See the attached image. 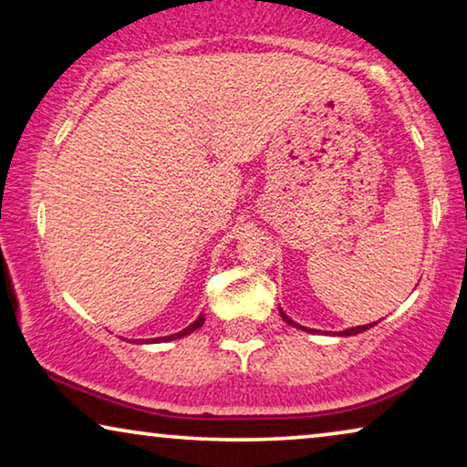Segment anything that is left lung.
Wrapping results in <instances>:
<instances>
[{
    "label": "left lung",
    "instance_id": "1",
    "mask_svg": "<svg viewBox=\"0 0 467 467\" xmlns=\"http://www.w3.org/2000/svg\"><path fill=\"white\" fill-rule=\"evenodd\" d=\"M279 315H282V319L285 321V324H290V326H294V327H298V329H305V332H311V334H317L319 329H308V327H305V326H300V324H296V321H292L288 315H285L282 308H279ZM378 324V321H376ZM376 324H368V326H357V327H348V329H344V332H338V336H355V334H361V332H365V329H369V327H374Z\"/></svg>",
    "mask_w": 467,
    "mask_h": 467
}]
</instances>
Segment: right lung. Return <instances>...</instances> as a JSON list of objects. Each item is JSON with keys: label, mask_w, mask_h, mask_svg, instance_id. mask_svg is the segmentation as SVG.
<instances>
[{"label": "right lung", "mask_w": 467, "mask_h": 467, "mask_svg": "<svg viewBox=\"0 0 467 467\" xmlns=\"http://www.w3.org/2000/svg\"><path fill=\"white\" fill-rule=\"evenodd\" d=\"M204 324V315L202 313H200V317L196 319V321H193V324H190L188 327H185V329H182V332H177V334H171V336H162V338H152V340H141V344L143 342H150V344H152V342H169V340H177V338H183V336H188V334H192V332H196V329L200 327V326H202ZM133 342H138V340H133Z\"/></svg>", "instance_id": "add662e5"}]
</instances>
